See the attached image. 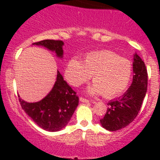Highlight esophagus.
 Here are the masks:
<instances>
[{"instance_id":"obj_1","label":"esophagus","mask_w":160,"mask_h":160,"mask_svg":"<svg viewBox=\"0 0 160 160\" xmlns=\"http://www.w3.org/2000/svg\"><path fill=\"white\" fill-rule=\"evenodd\" d=\"M79 100H80V102H84V103H88L89 102H90L88 99H87V98H82V97H80Z\"/></svg>"}]
</instances>
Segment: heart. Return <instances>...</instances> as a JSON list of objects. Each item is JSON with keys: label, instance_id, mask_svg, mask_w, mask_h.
Listing matches in <instances>:
<instances>
[{"label": "heart", "instance_id": "heart-1", "mask_svg": "<svg viewBox=\"0 0 160 160\" xmlns=\"http://www.w3.org/2000/svg\"><path fill=\"white\" fill-rule=\"evenodd\" d=\"M94 82L87 88L90 94H102L107 98L122 94L131 82L132 68L128 60L109 50L90 53L83 62L70 59L65 70L66 80L79 87L91 77Z\"/></svg>", "mask_w": 160, "mask_h": 160}]
</instances>
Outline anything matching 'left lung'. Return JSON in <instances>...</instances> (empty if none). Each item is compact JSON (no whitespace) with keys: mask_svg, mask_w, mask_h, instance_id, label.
<instances>
[{"mask_svg":"<svg viewBox=\"0 0 160 160\" xmlns=\"http://www.w3.org/2000/svg\"><path fill=\"white\" fill-rule=\"evenodd\" d=\"M133 81L131 87L118 99L109 102L104 118L100 119L103 128L110 131L121 130L136 118L148 89V71L143 61L134 54Z\"/></svg>","mask_w":160,"mask_h":160,"instance_id":"obj_1","label":"left lung"}]
</instances>
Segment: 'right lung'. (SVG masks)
<instances>
[{"label":"right lung","instance_id":"add662e5","mask_svg":"<svg viewBox=\"0 0 160 160\" xmlns=\"http://www.w3.org/2000/svg\"><path fill=\"white\" fill-rule=\"evenodd\" d=\"M32 45L55 52L59 58H63L64 42L62 41L43 40ZM18 97L22 109L32 121L43 130L52 132L66 128L78 106L79 100L75 91L63 79L58 70L53 88L42 100L36 102H27L20 96Z\"/></svg>","mask_w":160,"mask_h":160}]
</instances>
